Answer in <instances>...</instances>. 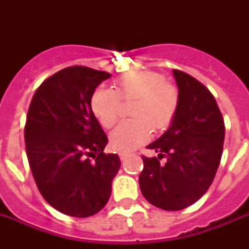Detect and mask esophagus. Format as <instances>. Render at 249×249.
I'll return each mask as SVG.
<instances>
[{
	"mask_svg": "<svg viewBox=\"0 0 249 249\" xmlns=\"http://www.w3.org/2000/svg\"><path fill=\"white\" fill-rule=\"evenodd\" d=\"M119 156H120L121 161H124V160L128 158V154H125V152H120V154H119Z\"/></svg>",
	"mask_w": 249,
	"mask_h": 249,
	"instance_id": "esophagus-1",
	"label": "esophagus"
}]
</instances>
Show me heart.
Here are the masks:
<instances>
[{
  "instance_id": "1",
  "label": "heart",
  "mask_w": 249,
  "mask_h": 249,
  "mask_svg": "<svg viewBox=\"0 0 249 249\" xmlns=\"http://www.w3.org/2000/svg\"><path fill=\"white\" fill-rule=\"evenodd\" d=\"M134 99L130 115L136 119L123 121L109 134V144L116 151L129 152L144 143L151 137V126L158 132L169 128L179 106L177 88L166 83L165 76L141 71L116 79L113 89L95 90L90 107L98 123L108 129L119 119L121 101Z\"/></svg>"
}]
</instances>
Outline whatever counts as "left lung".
<instances>
[{"label": "left lung", "instance_id": "1", "mask_svg": "<svg viewBox=\"0 0 249 249\" xmlns=\"http://www.w3.org/2000/svg\"><path fill=\"white\" fill-rule=\"evenodd\" d=\"M173 76L179 94L178 111L168 130L147 146L159 155L142 156L138 179L146 200L165 211L187 208L207 193L225 140L224 117L212 93L185 72L173 70Z\"/></svg>", "mask_w": 249, "mask_h": 249}]
</instances>
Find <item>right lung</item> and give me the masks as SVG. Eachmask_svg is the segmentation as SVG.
<instances>
[{"label":"right lung","instance_id":"obj_1","mask_svg":"<svg viewBox=\"0 0 249 249\" xmlns=\"http://www.w3.org/2000/svg\"><path fill=\"white\" fill-rule=\"evenodd\" d=\"M108 72L84 66L60 70L38 86L24 128L27 158L44 199L72 217H89L109 199L120 168L94 116L90 99Z\"/></svg>","mask_w":249,"mask_h":249}]
</instances>
